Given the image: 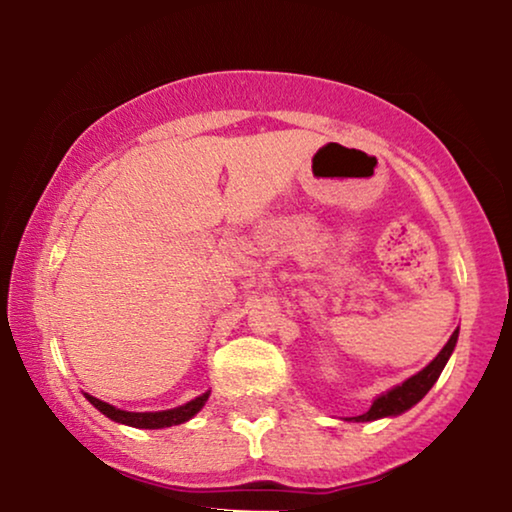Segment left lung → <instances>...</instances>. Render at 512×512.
Listing matches in <instances>:
<instances>
[{
  "instance_id": "8db88e82",
  "label": "left lung",
  "mask_w": 512,
  "mask_h": 512,
  "mask_svg": "<svg viewBox=\"0 0 512 512\" xmlns=\"http://www.w3.org/2000/svg\"><path fill=\"white\" fill-rule=\"evenodd\" d=\"M457 338H459V331L452 333V338L447 340V345L443 347V352H440L436 359H433L429 366L424 370H419L417 375H412L410 380H405L401 387H394L387 394L377 398V401L370 405V410L366 415H359L354 417V422H373V419H380V417H389V415H401V412L410 410L412 405L422 401V398L429 394V389L436 384V380L443 373L447 359H450L454 345H457Z\"/></svg>"
}]
</instances>
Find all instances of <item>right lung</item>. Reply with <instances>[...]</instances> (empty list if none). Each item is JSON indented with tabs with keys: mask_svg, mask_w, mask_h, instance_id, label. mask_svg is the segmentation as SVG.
Masks as SVG:
<instances>
[{
	"mask_svg": "<svg viewBox=\"0 0 512 512\" xmlns=\"http://www.w3.org/2000/svg\"><path fill=\"white\" fill-rule=\"evenodd\" d=\"M86 398L95 405L97 410L102 412V415H107L109 419H114V422H121V424H128V426H137V429H165V426L184 424L186 419H191L195 412H198L202 405H205L209 394H202V396L195 398V401L181 405V408L163 410V412H125V410L114 408V405L100 401V398H95V396H88L86 394Z\"/></svg>",
	"mask_w": 512,
	"mask_h": 512,
	"instance_id": "add662e5",
	"label": "right lung"
}]
</instances>
